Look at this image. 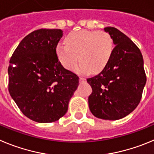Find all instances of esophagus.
<instances>
[{
	"instance_id": "34e87169",
	"label": "esophagus",
	"mask_w": 154,
	"mask_h": 154,
	"mask_svg": "<svg viewBox=\"0 0 154 154\" xmlns=\"http://www.w3.org/2000/svg\"><path fill=\"white\" fill-rule=\"evenodd\" d=\"M79 80H80V82H85L86 81V78L85 77H80Z\"/></svg>"
}]
</instances>
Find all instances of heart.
Returning <instances> with one entry per match:
<instances>
[{"label":"heart","mask_w":154,"mask_h":154,"mask_svg":"<svg viewBox=\"0 0 154 154\" xmlns=\"http://www.w3.org/2000/svg\"><path fill=\"white\" fill-rule=\"evenodd\" d=\"M65 44H58L56 52L64 68L71 70L79 60L77 71L86 74L91 70L98 73L110 62L113 52L111 36L104 31L81 30L71 32L65 38Z\"/></svg>","instance_id":"heart-1"}]
</instances>
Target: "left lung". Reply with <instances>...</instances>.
I'll list each match as a JSON object with an SVG mask.
<instances>
[{
	"label": "left lung",
	"instance_id": "obj_1",
	"mask_svg": "<svg viewBox=\"0 0 154 154\" xmlns=\"http://www.w3.org/2000/svg\"><path fill=\"white\" fill-rule=\"evenodd\" d=\"M104 30L111 36L115 47L107 66L98 75L87 80L92 87L88 103L96 117L116 120L138 106L146 77L137 46L115 27H105Z\"/></svg>",
	"mask_w": 154,
	"mask_h": 154
}]
</instances>
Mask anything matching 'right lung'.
<instances>
[{"label": "right lung", "mask_w": 154, "mask_h": 154, "mask_svg": "<svg viewBox=\"0 0 154 154\" xmlns=\"http://www.w3.org/2000/svg\"><path fill=\"white\" fill-rule=\"evenodd\" d=\"M60 29H40L26 36L12 54L8 91L20 111L38 123H51L67 113L78 76L59 61Z\"/></svg>", "instance_id": "right-lung-1"}]
</instances>
